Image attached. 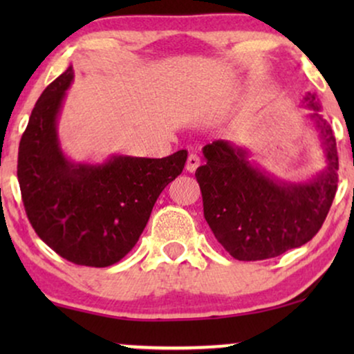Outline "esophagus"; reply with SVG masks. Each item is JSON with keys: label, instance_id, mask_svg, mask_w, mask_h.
<instances>
[{"label": "esophagus", "instance_id": "esophagus-1", "mask_svg": "<svg viewBox=\"0 0 354 354\" xmlns=\"http://www.w3.org/2000/svg\"><path fill=\"white\" fill-rule=\"evenodd\" d=\"M200 164H201V159L198 158V154H195V153H192V154H188V158H187V166H185V169L188 172H195L198 167H200Z\"/></svg>", "mask_w": 354, "mask_h": 354}]
</instances>
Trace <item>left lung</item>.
Segmentation results:
<instances>
[{"label": "left lung", "mask_w": 354, "mask_h": 354, "mask_svg": "<svg viewBox=\"0 0 354 354\" xmlns=\"http://www.w3.org/2000/svg\"><path fill=\"white\" fill-rule=\"evenodd\" d=\"M316 130L326 169L308 180H285L251 159L245 147L216 140L196 169L205 219L217 241L239 261L275 258L308 243L321 229L338 183L337 143L316 93L301 98Z\"/></svg>", "instance_id": "obj_1"}]
</instances>
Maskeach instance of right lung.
<instances>
[{"mask_svg": "<svg viewBox=\"0 0 354 354\" xmlns=\"http://www.w3.org/2000/svg\"><path fill=\"white\" fill-rule=\"evenodd\" d=\"M74 67L38 98L19 145L17 178L27 217L37 235L74 264L108 268L137 243L161 192L187 161V149L151 159L111 154L101 162H77L57 133Z\"/></svg>", "mask_w": 354, "mask_h": 354, "instance_id": "add662e5", "label": "right lung"}]
</instances>
